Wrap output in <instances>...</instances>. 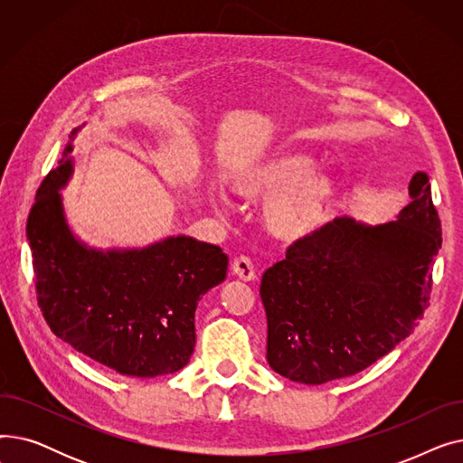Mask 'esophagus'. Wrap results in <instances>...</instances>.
<instances>
[{"instance_id":"esophagus-1","label":"esophagus","mask_w":463,"mask_h":463,"mask_svg":"<svg viewBox=\"0 0 463 463\" xmlns=\"http://www.w3.org/2000/svg\"><path fill=\"white\" fill-rule=\"evenodd\" d=\"M232 272L240 278V279H244V281H253L255 278H257V274H255V266H253V262H251V259L250 257H236L234 260H232Z\"/></svg>"}]
</instances>
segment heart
I'll return each instance as SVG.
<instances>
[{
    "mask_svg": "<svg viewBox=\"0 0 463 463\" xmlns=\"http://www.w3.org/2000/svg\"><path fill=\"white\" fill-rule=\"evenodd\" d=\"M313 165L309 154L281 144L257 159L232 166L227 184L244 201L269 199V229L283 240H300L323 227L337 199L335 178Z\"/></svg>",
    "mask_w": 463,
    "mask_h": 463,
    "instance_id": "1",
    "label": "heart"
}]
</instances>
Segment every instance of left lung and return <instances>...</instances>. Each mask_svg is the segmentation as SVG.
<instances>
[{
  "label": "left lung",
  "mask_w": 463,
  "mask_h": 463,
  "mask_svg": "<svg viewBox=\"0 0 463 463\" xmlns=\"http://www.w3.org/2000/svg\"><path fill=\"white\" fill-rule=\"evenodd\" d=\"M396 222L335 217L287 248L260 281L270 368L297 383L354 375L391 353L430 306L441 222L426 173Z\"/></svg>",
  "instance_id": "8db88e82"
}]
</instances>
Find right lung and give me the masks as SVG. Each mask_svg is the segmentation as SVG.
<instances>
[{"label": "right lung", "instance_id": "right-lung-1", "mask_svg": "<svg viewBox=\"0 0 463 463\" xmlns=\"http://www.w3.org/2000/svg\"><path fill=\"white\" fill-rule=\"evenodd\" d=\"M71 152L69 142L39 185L26 225L43 317L63 342L121 375L175 373L194 349V309L227 278L229 257L189 236L142 250L86 248L58 193L72 173Z\"/></svg>", "mask_w": 463, "mask_h": 463}]
</instances>
